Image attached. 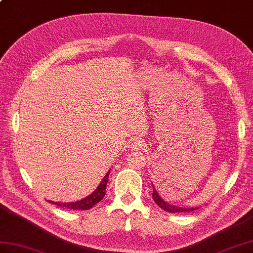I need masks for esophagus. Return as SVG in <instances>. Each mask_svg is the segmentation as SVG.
<instances>
[{"instance_id": "esophagus-1", "label": "esophagus", "mask_w": 253, "mask_h": 253, "mask_svg": "<svg viewBox=\"0 0 253 253\" xmlns=\"http://www.w3.org/2000/svg\"><path fill=\"white\" fill-rule=\"evenodd\" d=\"M144 146H145L144 141L141 140V139H139V138L133 139L132 143H131V148H132L133 150H140V149H143Z\"/></svg>"}]
</instances>
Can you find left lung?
<instances>
[{"label": "left lung", "instance_id": "left-lung-1", "mask_svg": "<svg viewBox=\"0 0 253 253\" xmlns=\"http://www.w3.org/2000/svg\"><path fill=\"white\" fill-rule=\"evenodd\" d=\"M152 188H153V191H152V198H153V201H155V202L157 203V205H158L160 208L164 209L165 211L174 213V212L193 211H195V209H198L196 207H195V208H194V207H192V208H191V207H190V208H187V207H178V206H176V205L169 204V203L165 202V201L162 199V196L159 194L158 190L156 189V186H155V184H153V183H152Z\"/></svg>", "mask_w": 253, "mask_h": 253}]
</instances>
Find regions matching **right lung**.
Masks as SVG:
<instances>
[{
	"label": "right lung",
	"mask_w": 253,
	"mask_h": 253,
	"mask_svg": "<svg viewBox=\"0 0 253 253\" xmlns=\"http://www.w3.org/2000/svg\"><path fill=\"white\" fill-rule=\"evenodd\" d=\"M109 173L110 170H108V173L104 176L101 183L98 184V187L90 195H88L87 198L79 200L77 202H70V203H59V202H51V201H49V203H52V204L58 205L62 208L73 209V211H87V209H90L95 204H97V203L100 202L104 196H105V189L108 182Z\"/></svg>",
	"instance_id": "add662e5"
}]
</instances>
